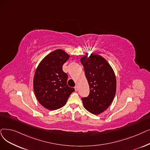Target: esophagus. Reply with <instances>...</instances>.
<instances>
[{"mask_svg":"<svg viewBox=\"0 0 150 150\" xmlns=\"http://www.w3.org/2000/svg\"><path fill=\"white\" fill-rule=\"evenodd\" d=\"M74 88H75V90L76 91H77L78 90H79V87H78V86H75Z\"/></svg>","mask_w":150,"mask_h":150,"instance_id":"34e87169","label":"esophagus"}]
</instances>
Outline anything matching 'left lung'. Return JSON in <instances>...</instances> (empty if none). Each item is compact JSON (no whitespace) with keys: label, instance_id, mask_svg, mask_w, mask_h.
I'll list each match as a JSON object with an SVG mask.
<instances>
[{"label":"left lung","instance_id":"1","mask_svg":"<svg viewBox=\"0 0 150 150\" xmlns=\"http://www.w3.org/2000/svg\"><path fill=\"white\" fill-rule=\"evenodd\" d=\"M89 85V94L81 98L88 112L98 115L112 103L116 93V80L114 71L101 56L91 54L81 59Z\"/></svg>","mask_w":150,"mask_h":150}]
</instances>
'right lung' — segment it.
I'll return each instance as SVG.
<instances>
[{
	"label": "right lung",
	"mask_w": 150,
	"mask_h": 150,
	"mask_svg": "<svg viewBox=\"0 0 150 150\" xmlns=\"http://www.w3.org/2000/svg\"><path fill=\"white\" fill-rule=\"evenodd\" d=\"M69 57L63 50H56L45 57L36 69L34 93L39 103L48 110L63 107L75 91L67 84L68 76L62 70L63 64Z\"/></svg>",
	"instance_id": "obj_1"
}]
</instances>
